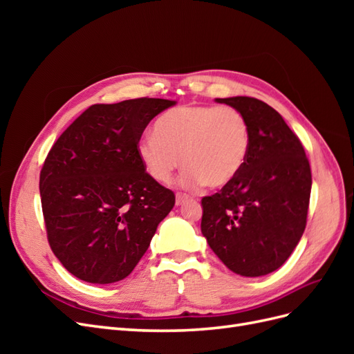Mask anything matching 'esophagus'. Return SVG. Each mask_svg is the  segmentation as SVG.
<instances>
[{
    "mask_svg": "<svg viewBox=\"0 0 354 354\" xmlns=\"http://www.w3.org/2000/svg\"><path fill=\"white\" fill-rule=\"evenodd\" d=\"M189 199V195H186V194H177L176 195V205L178 207V205H181V203H183L185 201H187Z\"/></svg>",
    "mask_w": 354,
    "mask_h": 354,
    "instance_id": "34e87169",
    "label": "esophagus"
}]
</instances>
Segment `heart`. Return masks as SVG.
I'll list each match as a JSON object with an SVG mask.
<instances>
[{
	"label": "heart",
	"instance_id": "obj_1",
	"mask_svg": "<svg viewBox=\"0 0 354 354\" xmlns=\"http://www.w3.org/2000/svg\"><path fill=\"white\" fill-rule=\"evenodd\" d=\"M251 146L245 115L232 106L185 104L169 109L137 142V155L153 180L167 183L183 162V181L209 189L230 185Z\"/></svg>",
	"mask_w": 354,
	"mask_h": 354
}]
</instances>
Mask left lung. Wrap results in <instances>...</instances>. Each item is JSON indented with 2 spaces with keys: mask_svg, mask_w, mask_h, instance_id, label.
<instances>
[{
  "mask_svg": "<svg viewBox=\"0 0 354 354\" xmlns=\"http://www.w3.org/2000/svg\"><path fill=\"white\" fill-rule=\"evenodd\" d=\"M216 102L245 115L251 146L238 177L202 198L201 232L232 272L269 274L289 259L304 233L312 190L308 159L272 106L245 95Z\"/></svg>",
  "mask_w": 354,
  "mask_h": 354,
  "instance_id": "8db88e82",
  "label": "left lung"
}]
</instances>
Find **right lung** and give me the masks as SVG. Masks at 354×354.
I'll return each mask as SVG.
<instances>
[{
    "instance_id": "add662e5",
    "label": "right lung",
    "mask_w": 354,
    "mask_h": 354,
    "mask_svg": "<svg viewBox=\"0 0 354 354\" xmlns=\"http://www.w3.org/2000/svg\"><path fill=\"white\" fill-rule=\"evenodd\" d=\"M174 100L93 104L48 152L39 174L47 238L65 269L90 283H113L140 261L176 196L137 155L145 128Z\"/></svg>"
}]
</instances>
